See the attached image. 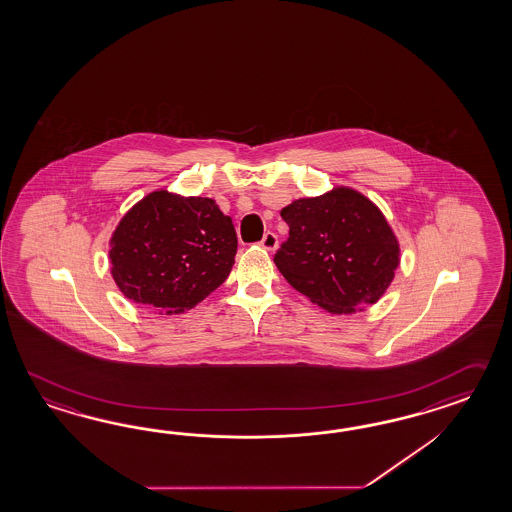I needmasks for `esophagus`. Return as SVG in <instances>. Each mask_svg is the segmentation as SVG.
I'll return each instance as SVG.
<instances>
[{
  "instance_id": "1",
  "label": "esophagus",
  "mask_w": 512,
  "mask_h": 512,
  "mask_svg": "<svg viewBox=\"0 0 512 512\" xmlns=\"http://www.w3.org/2000/svg\"><path fill=\"white\" fill-rule=\"evenodd\" d=\"M259 246H261L262 250L266 251H275L277 250V246H279V238L272 231H268V233H264V237H262L261 242H259Z\"/></svg>"
}]
</instances>
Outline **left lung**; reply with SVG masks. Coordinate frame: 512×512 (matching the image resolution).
Segmentation results:
<instances>
[{
    "mask_svg": "<svg viewBox=\"0 0 512 512\" xmlns=\"http://www.w3.org/2000/svg\"><path fill=\"white\" fill-rule=\"evenodd\" d=\"M287 242L275 266L292 287L331 314H353L387 292L401 261L385 214L359 190L331 188L281 211Z\"/></svg>",
    "mask_w": 512,
    "mask_h": 512,
    "instance_id": "8db88e82",
    "label": "left lung"
}]
</instances>
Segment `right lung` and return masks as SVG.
<instances>
[{
  "label": "right lung",
  "mask_w": 512,
  "mask_h": 512,
  "mask_svg": "<svg viewBox=\"0 0 512 512\" xmlns=\"http://www.w3.org/2000/svg\"><path fill=\"white\" fill-rule=\"evenodd\" d=\"M237 233L211 198L155 190L137 201L109 240L111 274L125 298L179 314L227 279Z\"/></svg>",
  "instance_id": "add662e5"
}]
</instances>
